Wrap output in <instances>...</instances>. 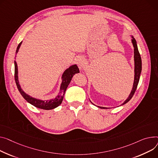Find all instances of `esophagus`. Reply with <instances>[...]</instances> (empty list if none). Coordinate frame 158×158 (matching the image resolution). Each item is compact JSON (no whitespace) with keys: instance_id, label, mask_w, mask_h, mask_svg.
I'll use <instances>...</instances> for the list:
<instances>
[{"instance_id":"1","label":"esophagus","mask_w":158,"mask_h":158,"mask_svg":"<svg viewBox=\"0 0 158 158\" xmlns=\"http://www.w3.org/2000/svg\"><path fill=\"white\" fill-rule=\"evenodd\" d=\"M76 61H77V64L78 65L80 69H82L84 67V66H85V64H84V61H83V60L82 58H77Z\"/></svg>"}]
</instances>
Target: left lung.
Masks as SVG:
<instances>
[{"label":"left lung","mask_w":158,"mask_h":158,"mask_svg":"<svg viewBox=\"0 0 158 158\" xmlns=\"http://www.w3.org/2000/svg\"><path fill=\"white\" fill-rule=\"evenodd\" d=\"M132 39H131V43L133 45V48H134V61H135V77H134V82H133V88L131 89V91L129 97H128V98L123 103H122V105L121 106H123V105L127 103V102H128L131 98L133 97V94L136 89V88H137L138 84L139 82V79H140V73L142 72V60H141V56L140 55L139 53V51L138 49V47H137V44H136V42L135 39L131 36ZM92 103V102H91ZM94 105V104H93ZM95 106V105H94ZM98 107L100 108V109H108L107 107H99L97 106Z\"/></svg>","instance_id":"1"}]
</instances>
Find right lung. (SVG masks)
<instances>
[{
  "instance_id": "add662e5",
  "label": "right lung",
  "mask_w": 158,
  "mask_h": 158,
  "mask_svg": "<svg viewBox=\"0 0 158 158\" xmlns=\"http://www.w3.org/2000/svg\"><path fill=\"white\" fill-rule=\"evenodd\" d=\"M22 42L18 44L16 51V54L18 53V50L20 48L21 44H22ZM16 57V56H15ZM18 66L16 61H15V79L16 81V84L17 88L19 91V93L22 94V97L30 104L32 105V106H35V107H37L39 109H44V110H51L57 107H58L60 105L63 99H64V96L65 94V91L70 84L72 77L74 76L76 73H79V69L77 65H73L70 66L69 69L65 70L61 77L62 82L60 86V93H58V96L55 98L54 99H51L49 100H42L39 99H37L35 98H33L30 97L28 94L25 93L22 89L21 88V86L19 84L18 81ZM63 95H62V94Z\"/></svg>"
}]
</instances>
